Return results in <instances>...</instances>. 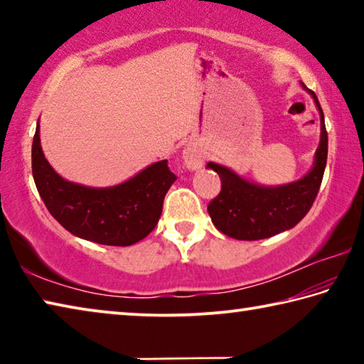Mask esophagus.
<instances>
[{"label":"esophagus","mask_w":364,"mask_h":364,"mask_svg":"<svg viewBox=\"0 0 364 364\" xmlns=\"http://www.w3.org/2000/svg\"><path fill=\"white\" fill-rule=\"evenodd\" d=\"M184 164H186V167L189 170H196V168H200L202 165H204V157L200 156V152L196 149V147H188L186 151H184Z\"/></svg>","instance_id":"1"}]
</instances>
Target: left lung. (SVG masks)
<instances>
[{"mask_svg":"<svg viewBox=\"0 0 364 364\" xmlns=\"http://www.w3.org/2000/svg\"><path fill=\"white\" fill-rule=\"evenodd\" d=\"M311 95L321 117V138L311 170L300 180L282 186H262L250 183L223 165L208 162L207 168L218 173L220 194L208 204L207 210L218 231L239 241H258L287 231L305 217L315 202L321 186L328 160V132L324 114L316 95Z\"/></svg>","mask_w":364,"mask_h":364,"instance_id":"1","label":"left lung"}]
</instances>
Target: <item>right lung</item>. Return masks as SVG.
<instances>
[{"mask_svg": "<svg viewBox=\"0 0 364 364\" xmlns=\"http://www.w3.org/2000/svg\"><path fill=\"white\" fill-rule=\"evenodd\" d=\"M32 173L49 213L73 236L104 245H132L144 239L162 213L176 176L160 160L125 183L90 188L64 180L45 159L40 125L32 144Z\"/></svg>", "mask_w": 364, "mask_h": 364, "instance_id": "obj_1", "label": "right lung"}]
</instances>
